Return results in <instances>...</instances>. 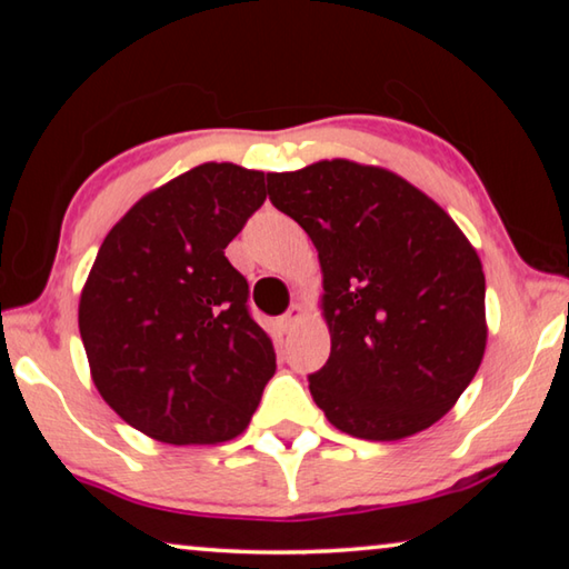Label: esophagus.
I'll use <instances>...</instances> for the list:
<instances>
[{
	"mask_svg": "<svg viewBox=\"0 0 569 569\" xmlns=\"http://www.w3.org/2000/svg\"><path fill=\"white\" fill-rule=\"evenodd\" d=\"M301 316H303V308L298 306V303H293L283 316H278V326H281L283 331H291L293 326L298 323V319H301Z\"/></svg>",
	"mask_w": 569,
	"mask_h": 569,
	"instance_id": "obj_1",
	"label": "esophagus"
}]
</instances>
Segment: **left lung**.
<instances>
[{
    "mask_svg": "<svg viewBox=\"0 0 569 569\" xmlns=\"http://www.w3.org/2000/svg\"><path fill=\"white\" fill-rule=\"evenodd\" d=\"M268 198L319 250L331 353L308 389L326 419L371 441L437 423L487 346L485 273L465 233L411 182L351 160L268 172Z\"/></svg>",
    "mask_w": 569,
    "mask_h": 569,
    "instance_id": "obj_1",
    "label": "left lung"
}]
</instances>
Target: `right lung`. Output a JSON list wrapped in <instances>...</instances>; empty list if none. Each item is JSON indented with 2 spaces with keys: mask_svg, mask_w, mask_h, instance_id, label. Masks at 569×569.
<instances>
[{
  "mask_svg": "<svg viewBox=\"0 0 569 569\" xmlns=\"http://www.w3.org/2000/svg\"><path fill=\"white\" fill-rule=\"evenodd\" d=\"M266 176L206 162L148 192L102 240L80 336L102 399L166 445L238 437L276 373L226 246L263 206Z\"/></svg>",
  "mask_w": 569,
  "mask_h": 569,
  "instance_id": "right-lung-1",
  "label": "right lung"
}]
</instances>
